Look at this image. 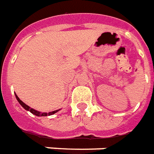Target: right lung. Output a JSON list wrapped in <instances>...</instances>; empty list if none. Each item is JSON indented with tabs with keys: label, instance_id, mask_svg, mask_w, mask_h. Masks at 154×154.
I'll list each match as a JSON object with an SVG mask.
<instances>
[{
	"label": "right lung",
	"instance_id": "obj_1",
	"mask_svg": "<svg viewBox=\"0 0 154 154\" xmlns=\"http://www.w3.org/2000/svg\"><path fill=\"white\" fill-rule=\"evenodd\" d=\"M15 96H16V99L17 100L19 101V103L21 104V105L26 110H28V111H29V112H31L32 114L36 115V116H38V117H45V116H50V115H52L54 114V113H55V112H57L59 110H55V111H53V112H38V111H36V110H35V109H31L29 106H28L27 104H25L23 102L22 100H20L18 96H17V94H15Z\"/></svg>",
	"mask_w": 154,
	"mask_h": 154
}]
</instances>
